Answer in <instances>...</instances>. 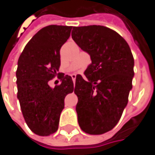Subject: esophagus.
Listing matches in <instances>:
<instances>
[{
	"mask_svg": "<svg viewBox=\"0 0 155 155\" xmlns=\"http://www.w3.org/2000/svg\"><path fill=\"white\" fill-rule=\"evenodd\" d=\"M71 78H72L73 83H75V81H76V75H71Z\"/></svg>",
	"mask_w": 155,
	"mask_h": 155,
	"instance_id": "esophagus-1",
	"label": "esophagus"
}]
</instances>
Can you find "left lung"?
Returning <instances> with one entry per match:
<instances>
[{"mask_svg": "<svg viewBox=\"0 0 155 155\" xmlns=\"http://www.w3.org/2000/svg\"><path fill=\"white\" fill-rule=\"evenodd\" d=\"M72 39L91 57L84 71L77 75L74 92L82 130L97 135L114 127L133 88L134 60L127 41L116 31L100 25L73 27Z\"/></svg>", "mask_w": 155, "mask_h": 155, "instance_id": "obj_1", "label": "left lung"}]
</instances>
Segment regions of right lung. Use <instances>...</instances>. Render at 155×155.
I'll return each mask as SVG.
<instances>
[{"label":"right lung","instance_id":"obj_1","mask_svg":"<svg viewBox=\"0 0 155 155\" xmlns=\"http://www.w3.org/2000/svg\"><path fill=\"white\" fill-rule=\"evenodd\" d=\"M71 26L43 28L27 43L18 59L17 98L29 129L37 135L48 136L58 129L64 97L71 93V76L58 73L60 49L71 35ZM56 75L62 83L51 88L48 81Z\"/></svg>","mask_w":155,"mask_h":155}]
</instances>
